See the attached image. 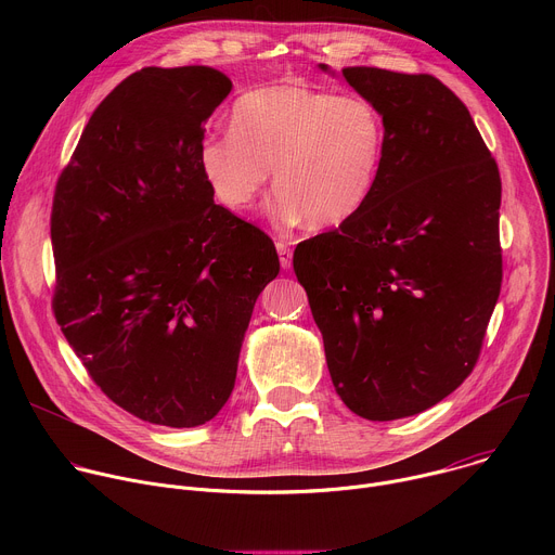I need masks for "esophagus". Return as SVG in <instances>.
Masks as SVG:
<instances>
[{
    "label": "esophagus",
    "mask_w": 555,
    "mask_h": 555,
    "mask_svg": "<svg viewBox=\"0 0 555 555\" xmlns=\"http://www.w3.org/2000/svg\"><path fill=\"white\" fill-rule=\"evenodd\" d=\"M276 250H279L281 268H283V270H287V268L292 266V246H289V242L279 240V242H276Z\"/></svg>",
    "instance_id": "34e87169"
}]
</instances>
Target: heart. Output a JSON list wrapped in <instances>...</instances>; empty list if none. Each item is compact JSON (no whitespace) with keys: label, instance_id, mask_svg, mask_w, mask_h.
<instances>
[{"label":"heart","instance_id":"obj_1","mask_svg":"<svg viewBox=\"0 0 555 555\" xmlns=\"http://www.w3.org/2000/svg\"><path fill=\"white\" fill-rule=\"evenodd\" d=\"M384 151L386 122L369 99L285 81L236 99L228 133L204 135L197 163L228 210H248L272 169L276 223L332 228L366 206Z\"/></svg>","mask_w":555,"mask_h":555}]
</instances>
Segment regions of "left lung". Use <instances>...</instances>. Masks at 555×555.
I'll use <instances>...</instances> for the list:
<instances>
[{"mask_svg": "<svg viewBox=\"0 0 555 555\" xmlns=\"http://www.w3.org/2000/svg\"><path fill=\"white\" fill-rule=\"evenodd\" d=\"M343 76L384 116V163L356 217L296 246L294 272L340 400L390 422L448 398L479 362L503 281L501 176L433 74Z\"/></svg>", "mask_w": 555, "mask_h": 555, "instance_id": "8db88e82", "label": "left lung"}]
</instances>
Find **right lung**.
<instances>
[{
	"label": "right lung",
	"mask_w": 555,
	"mask_h": 555,
	"mask_svg": "<svg viewBox=\"0 0 555 555\" xmlns=\"http://www.w3.org/2000/svg\"><path fill=\"white\" fill-rule=\"evenodd\" d=\"M230 88L208 65L133 72L54 189V319L107 398L157 426H202L223 409L281 268L261 228L212 202L197 163Z\"/></svg>",
	"instance_id": "obj_1"
}]
</instances>
